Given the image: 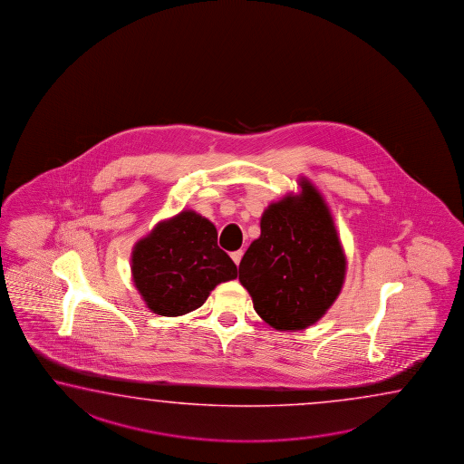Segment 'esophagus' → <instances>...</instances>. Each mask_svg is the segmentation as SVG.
Returning a JSON list of instances; mask_svg holds the SVG:
<instances>
[{
    "instance_id": "obj_1",
    "label": "esophagus",
    "mask_w": 464,
    "mask_h": 464,
    "mask_svg": "<svg viewBox=\"0 0 464 464\" xmlns=\"http://www.w3.org/2000/svg\"><path fill=\"white\" fill-rule=\"evenodd\" d=\"M241 257H243V251L239 249V251H235V253H231V259L235 261V265L239 266L241 263Z\"/></svg>"
}]
</instances>
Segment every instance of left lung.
<instances>
[{
	"instance_id": "1",
	"label": "left lung",
	"mask_w": 464,
	"mask_h": 464,
	"mask_svg": "<svg viewBox=\"0 0 464 464\" xmlns=\"http://www.w3.org/2000/svg\"><path fill=\"white\" fill-rule=\"evenodd\" d=\"M301 193L271 203L261 237L239 263V281L255 311L276 331H303L321 319L341 294L347 259L324 197L299 180Z\"/></svg>"
}]
</instances>
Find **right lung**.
<instances>
[{"mask_svg":"<svg viewBox=\"0 0 464 464\" xmlns=\"http://www.w3.org/2000/svg\"><path fill=\"white\" fill-rule=\"evenodd\" d=\"M132 277L151 313L177 317L201 307L218 284L237 279V265L218 246L215 225L183 209L135 243Z\"/></svg>","mask_w":464,"mask_h":464,"instance_id":"1","label":"right lung"}]
</instances>
